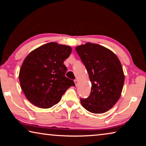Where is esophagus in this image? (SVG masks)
Listing matches in <instances>:
<instances>
[{
  "mask_svg": "<svg viewBox=\"0 0 146 146\" xmlns=\"http://www.w3.org/2000/svg\"><path fill=\"white\" fill-rule=\"evenodd\" d=\"M74 82H75V84L76 86H77L78 84V81L77 80H74Z\"/></svg>",
  "mask_w": 146,
  "mask_h": 146,
  "instance_id": "1",
  "label": "esophagus"
}]
</instances>
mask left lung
Listing matches in <instances>:
<instances>
[{"label":"left lung","instance_id":"8db88e82","mask_svg":"<svg viewBox=\"0 0 146 146\" xmlns=\"http://www.w3.org/2000/svg\"><path fill=\"white\" fill-rule=\"evenodd\" d=\"M91 82L90 96L80 98L88 111L103 113L113 108L122 93L124 75L117 55L108 48L90 42L76 47Z\"/></svg>","mask_w":146,"mask_h":146}]
</instances>
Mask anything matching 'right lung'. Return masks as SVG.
<instances>
[{"mask_svg":"<svg viewBox=\"0 0 146 146\" xmlns=\"http://www.w3.org/2000/svg\"><path fill=\"white\" fill-rule=\"evenodd\" d=\"M70 46L49 42L35 49L24 59L19 73L22 90L29 102L40 108L57 104L66 91L75 86L65 76L64 61L71 53Z\"/></svg>","mask_w":146,"mask_h":146,"instance_id":"1","label":"right lung"}]
</instances>
